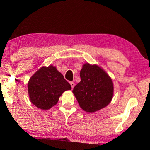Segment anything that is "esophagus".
<instances>
[{
  "mask_svg": "<svg viewBox=\"0 0 150 150\" xmlns=\"http://www.w3.org/2000/svg\"><path fill=\"white\" fill-rule=\"evenodd\" d=\"M70 83V85H71V88H72V89L73 88V87H75V83H73V82H70L69 83Z\"/></svg>",
  "mask_w": 150,
  "mask_h": 150,
  "instance_id": "esophagus-1",
  "label": "esophagus"
}]
</instances>
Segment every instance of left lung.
<instances>
[{
    "instance_id": "8db88e82",
    "label": "left lung",
    "mask_w": 150,
    "mask_h": 150,
    "mask_svg": "<svg viewBox=\"0 0 150 150\" xmlns=\"http://www.w3.org/2000/svg\"><path fill=\"white\" fill-rule=\"evenodd\" d=\"M81 81L73 90L80 107L93 113L109 105L114 95L112 79L103 68L86 63L80 71Z\"/></svg>"
}]
</instances>
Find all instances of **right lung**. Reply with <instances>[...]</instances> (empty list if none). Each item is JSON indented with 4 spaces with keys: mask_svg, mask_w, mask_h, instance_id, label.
Returning <instances> with one entry per match:
<instances>
[{
    "mask_svg": "<svg viewBox=\"0 0 150 150\" xmlns=\"http://www.w3.org/2000/svg\"><path fill=\"white\" fill-rule=\"evenodd\" d=\"M71 89V86L54 65L41 67L28 83L30 102L42 110L55 106L63 93Z\"/></svg>",
    "mask_w": 150,
    "mask_h": 150,
    "instance_id": "add662e5",
    "label": "right lung"
}]
</instances>
